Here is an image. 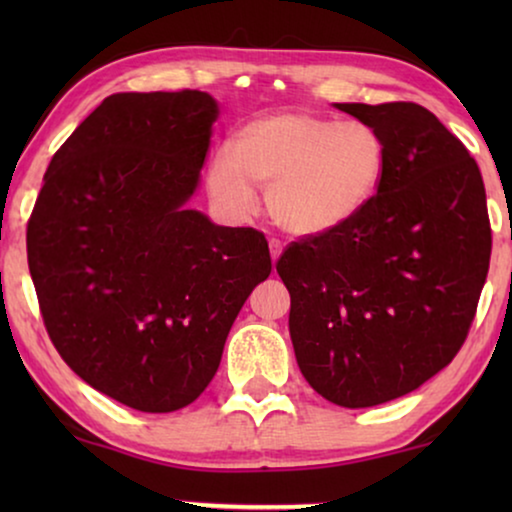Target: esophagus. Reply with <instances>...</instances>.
<instances>
[{"instance_id":"1","label":"esophagus","mask_w":512,"mask_h":512,"mask_svg":"<svg viewBox=\"0 0 512 512\" xmlns=\"http://www.w3.org/2000/svg\"><path fill=\"white\" fill-rule=\"evenodd\" d=\"M270 256H272V263H277V258L282 256V242L270 240Z\"/></svg>"}]
</instances>
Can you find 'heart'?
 Masks as SVG:
<instances>
[{
    "mask_svg": "<svg viewBox=\"0 0 512 512\" xmlns=\"http://www.w3.org/2000/svg\"><path fill=\"white\" fill-rule=\"evenodd\" d=\"M387 165V142L375 125L277 111L240 125L228 149L209 156L205 184L230 216L254 214V188H261L275 226L321 235L375 198Z\"/></svg>",
    "mask_w": 512,
    "mask_h": 512,
    "instance_id": "obj_1",
    "label": "heart"
}]
</instances>
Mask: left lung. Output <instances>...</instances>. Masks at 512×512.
<instances>
[{"mask_svg": "<svg viewBox=\"0 0 512 512\" xmlns=\"http://www.w3.org/2000/svg\"><path fill=\"white\" fill-rule=\"evenodd\" d=\"M375 125L389 165L354 219L293 242L277 272L291 293L300 373L342 408L422 387L464 345L492 254L485 184L471 153L415 102L333 104Z\"/></svg>", "mask_w": 512, "mask_h": 512, "instance_id": "obj_1", "label": "left lung"}]
</instances>
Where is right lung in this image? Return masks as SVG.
Returning <instances> with one entry per match:
<instances>
[{"mask_svg":"<svg viewBox=\"0 0 512 512\" xmlns=\"http://www.w3.org/2000/svg\"><path fill=\"white\" fill-rule=\"evenodd\" d=\"M219 104L200 90L109 95L55 156L27 223L41 317L69 368L139 412L193 403L272 270L254 228L188 209Z\"/></svg>","mask_w":512,"mask_h":512,"instance_id":"obj_1","label":"right lung"}]
</instances>
